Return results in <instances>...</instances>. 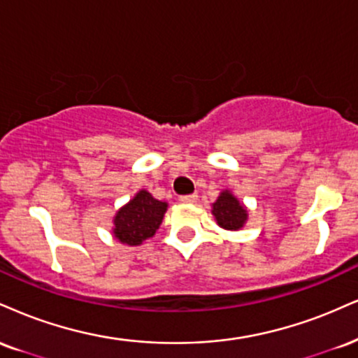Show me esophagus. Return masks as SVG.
Segmentation results:
<instances>
[{
    "mask_svg": "<svg viewBox=\"0 0 358 358\" xmlns=\"http://www.w3.org/2000/svg\"><path fill=\"white\" fill-rule=\"evenodd\" d=\"M178 200L182 201V203H195V201L198 200V195H195V193H193V195H183V196H180Z\"/></svg>",
    "mask_w": 358,
    "mask_h": 358,
    "instance_id": "obj_1",
    "label": "esophagus"
}]
</instances>
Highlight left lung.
<instances>
[{"label": "left lung", "instance_id": "obj_1", "mask_svg": "<svg viewBox=\"0 0 358 358\" xmlns=\"http://www.w3.org/2000/svg\"><path fill=\"white\" fill-rule=\"evenodd\" d=\"M212 215L223 230L238 231L248 220V208L234 195V192L222 190L217 201L212 203Z\"/></svg>", "mask_w": 358, "mask_h": 358}]
</instances>
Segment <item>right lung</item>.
<instances>
[{
	"instance_id": "right-lung-1",
	"label": "right lung",
	"mask_w": 358,
	"mask_h": 358,
	"mask_svg": "<svg viewBox=\"0 0 358 358\" xmlns=\"http://www.w3.org/2000/svg\"><path fill=\"white\" fill-rule=\"evenodd\" d=\"M166 210V201L157 200L152 193L141 188L115 213L111 234L120 243L140 247L145 240L157 234Z\"/></svg>"
}]
</instances>
